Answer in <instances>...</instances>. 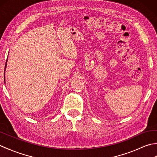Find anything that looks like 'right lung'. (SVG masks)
<instances>
[{
    "mask_svg": "<svg viewBox=\"0 0 157 157\" xmlns=\"http://www.w3.org/2000/svg\"><path fill=\"white\" fill-rule=\"evenodd\" d=\"M6 65H5V67H6Z\"/></svg>",
    "mask_w": 157,
    "mask_h": 157,
    "instance_id": "obj_1",
    "label": "right lung"
}]
</instances>
